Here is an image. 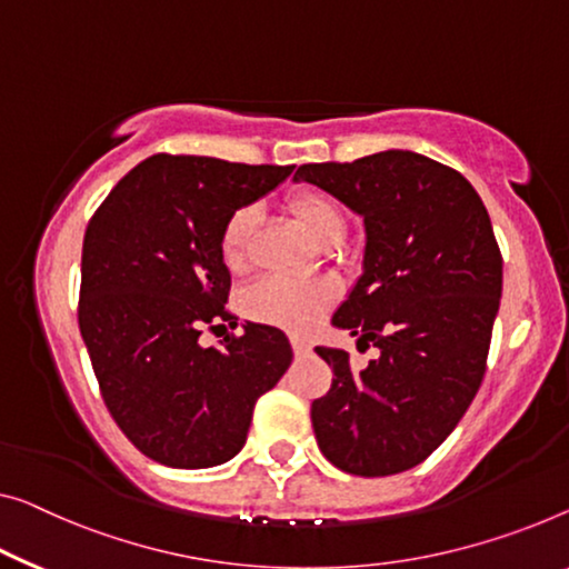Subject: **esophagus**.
<instances>
[{
	"label": "esophagus",
	"mask_w": 569,
	"mask_h": 569,
	"mask_svg": "<svg viewBox=\"0 0 569 569\" xmlns=\"http://www.w3.org/2000/svg\"><path fill=\"white\" fill-rule=\"evenodd\" d=\"M291 345H293L296 355H307L311 350V339H307V337H293Z\"/></svg>",
	"instance_id": "34e87169"
}]
</instances>
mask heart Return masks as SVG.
I'll list each match as a JSON object with an SVG mask.
<instances>
[{
  "instance_id": "b5f03b06",
  "label": "heart",
  "mask_w": 569,
  "mask_h": 569,
  "mask_svg": "<svg viewBox=\"0 0 569 569\" xmlns=\"http://www.w3.org/2000/svg\"><path fill=\"white\" fill-rule=\"evenodd\" d=\"M288 209L299 219V224L319 244H337L345 237V214L339 203L321 191H299L288 199ZM258 224V209L242 207L227 219L219 234V252L224 266L240 270L248 262L250 240ZM337 299V283L329 278H296L268 276L250 286L242 296V309L252 321L288 329V332H309L317 327L329 307Z\"/></svg>"
}]
</instances>
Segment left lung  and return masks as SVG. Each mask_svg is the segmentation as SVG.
<instances>
[{"mask_svg":"<svg viewBox=\"0 0 569 569\" xmlns=\"http://www.w3.org/2000/svg\"><path fill=\"white\" fill-rule=\"evenodd\" d=\"M293 181L362 219V273L332 327L380 350L355 370L345 350L317 347L335 378L311 403L313 435L339 470L403 472L452 435L486 376L503 291L486 203L462 173L411 150L309 163Z\"/></svg>","mask_w":569,"mask_h":569,"instance_id":"8db88e82","label":"left lung"}]
</instances>
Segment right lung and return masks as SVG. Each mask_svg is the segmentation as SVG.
Returning <instances> with one entry per match:
<instances>
[{"label":"right lung","mask_w":569,"mask_h":569,"mask_svg":"<svg viewBox=\"0 0 569 569\" xmlns=\"http://www.w3.org/2000/svg\"><path fill=\"white\" fill-rule=\"evenodd\" d=\"M293 166L152 156L134 166L87 227L79 327L109 413L168 468L222 465L248 439L252 409L293 360L281 329L201 347V327L230 321L219 234L237 209L281 186ZM237 327V325H234Z\"/></svg>","instance_id":"right-lung-1"}]
</instances>
